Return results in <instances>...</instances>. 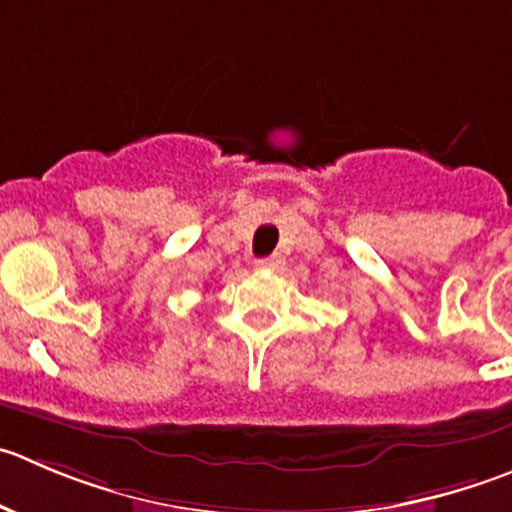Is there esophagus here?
Listing matches in <instances>:
<instances>
[{
  "mask_svg": "<svg viewBox=\"0 0 512 512\" xmlns=\"http://www.w3.org/2000/svg\"><path fill=\"white\" fill-rule=\"evenodd\" d=\"M281 266H284V259H281L279 253H274V256H266V259L256 261V269H264V271H279Z\"/></svg>",
  "mask_w": 512,
  "mask_h": 512,
  "instance_id": "1",
  "label": "esophagus"
}]
</instances>
